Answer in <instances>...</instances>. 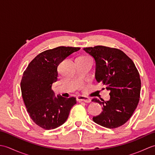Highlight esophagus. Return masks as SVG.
Masks as SVG:
<instances>
[{
    "label": "esophagus",
    "mask_w": 155,
    "mask_h": 155,
    "mask_svg": "<svg viewBox=\"0 0 155 155\" xmlns=\"http://www.w3.org/2000/svg\"><path fill=\"white\" fill-rule=\"evenodd\" d=\"M77 101L78 102L83 101L85 102V103H90L91 102V99L89 98L86 96H83V95H80V96L77 97Z\"/></svg>",
    "instance_id": "1"
}]
</instances>
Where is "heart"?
<instances>
[{"label":"heart","instance_id":"1","mask_svg":"<svg viewBox=\"0 0 155 155\" xmlns=\"http://www.w3.org/2000/svg\"><path fill=\"white\" fill-rule=\"evenodd\" d=\"M83 57V58H86V57Z\"/></svg>","mask_w":155,"mask_h":155}]
</instances>
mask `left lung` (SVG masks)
<instances>
[{
	"label": "left lung",
	"mask_w": 155,
	"mask_h": 155,
	"mask_svg": "<svg viewBox=\"0 0 155 155\" xmlns=\"http://www.w3.org/2000/svg\"><path fill=\"white\" fill-rule=\"evenodd\" d=\"M96 62L95 78L110 91V99L94 98L92 101L103 106V111L93 120L108 128L119 127L132 116L139 102L141 82L133 61L118 48L104 46L84 48Z\"/></svg>",
	"instance_id": "1"
}]
</instances>
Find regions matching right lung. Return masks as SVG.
Listing matches in <instances>:
<instances>
[{"label":"right lung","mask_w":155,"mask_h":155,"mask_svg":"<svg viewBox=\"0 0 155 155\" xmlns=\"http://www.w3.org/2000/svg\"><path fill=\"white\" fill-rule=\"evenodd\" d=\"M79 47H58L38 54L23 73L22 97L31 119L46 130L54 129L64 124L76 98L54 97L52 84L57 81L58 66Z\"/></svg>","instance_id":"obj_1"}]
</instances>
